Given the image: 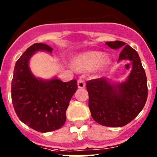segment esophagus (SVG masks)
<instances>
[{"instance_id": "esophagus-1", "label": "esophagus", "mask_w": 157, "mask_h": 157, "mask_svg": "<svg viewBox=\"0 0 157 157\" xmlns=\"http://www.w3.org/2000/svg\"><path fill=\"white\" fill-rule=\"evenodd\" d=\"M86 86V83H85V81L82 79V78H79V79L78 80V88H84Z\"/></svg>"}]
</instances>
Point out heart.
Returning <instances> with one entry per match:
<instances>
[{"label": "heart", "mask_w": 157, "mask_h": 157, "mask_svg": "<svg viewBox=\"0 0 157 157\" xmlns=\"http://www.w3.org/2000/svg\"><path fill=\"white\" fill-rule=\"evenodd\" d=\"M104 54L101 52L90 51L84 52L74 59V66L76 69L80 71H88L100 63V66L104 67L109 63L108 57H103Z\"/></svg>", "instance_id": "obj_1"}]
</instances>
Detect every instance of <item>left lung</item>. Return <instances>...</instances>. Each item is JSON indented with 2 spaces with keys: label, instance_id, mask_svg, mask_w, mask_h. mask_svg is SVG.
I'll list each match as a JSON object with an SVG mask.
<instances>
[{
  "label": "left lung",
  "instance_id": "left-lung-1",
  "mask_svg": "<svg viewBox=\"0 0 157 157\" xmlns=\"http://www.w3.org/2000/svg\"><path fill=\"white\" fill-rule=\"evenodd\" d=\"M113 49H121L119 61L128 59L132 70L125 82L111 84L105 78L86 82L91 116L101 125L120 127L132 121L144 108L148 97L147 78L138 52L120 41L105 43Z\"/></svg>",
  "mask_w": 157,
  "mask_h": 157
}]
</instances>
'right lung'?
<instances>
[{
  "label": "right lung",
  "mask_w": 157,
  "mask_h": 157,
  "mask_svg": "<svg viewBox=\"0 0 157 157\" xmlns=\"http://www.w3.org/2000/svg\"><path fill=\"white\" fill-rule=\"evenodd\" d=\"M37 51L52 52L43 43L29 47L16 61L12 82V101L19 119L30 128L45 133L59 129L66 121V111L77 90L76 79L63 82L57 78H37L29 67L30 58Z\"/></svg>",
  "instance_id": "add662e5"
}]
</instances>
